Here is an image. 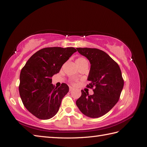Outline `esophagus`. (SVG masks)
Masks as SVG:
<instances>
[{
    "instance_id": "1",
    "label": "esophagus",
    "mask_w": 147,
    "mask_h": 147,
    "mask_svg": "<svg viewBox=\"0 0 147 147\" xmlns=\"http://www.w3.org/2000/svg\"><path fill=\"white\" fill-rule=\"evenodd\" d=\"M74 90V88H72V87H70V88H69V91H73Z\"/></svg>"
}]
</instances>
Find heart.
I'll return each mask as SVG.
<instances>
[{"label": "heart", "mask_w": 147, "mask_h": 147, "mask_svg": "<svg viewBox=\"0 0 147 147\" xmlns=\"http://www.w3.org/2000/svg\"><path fill=\"white\" fill-rule=\"evenodd\" d=\"M75 61H76V63L78 67L84 64L88 63L87 61L84 58H83V57H78V58H77Z\"/></svg>", "instance_id": "1"}]
</instances>
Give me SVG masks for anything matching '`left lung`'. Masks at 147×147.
Segmentation results:
<instances>
[{
	"mask_svg": "<svg viewBox=\"0 0 147 147\" xmlns=\"http://www.w3.org/2000/svg\"><path fill=\"white\" fill-rule=\"evenodd\" d=\"M80 54L86 57L91 64L88 88L95 87L94 94L82 90L76 101L81 112L90 118L103 116L116 104L122 91L124 81L118 64L109 55L97 48H77Z\"/></svg>",
	"mask_w": 147,
	"mask_h": 147,
	"instance_id": "1",
	"label": "left lung"
}]
</instances>
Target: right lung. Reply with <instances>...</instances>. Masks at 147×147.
I'll use <instances>...</instances> for the list:
<instances>
[{
    "label": "right lung",
    "mask_w": 147,
    "mask_h": 147,
    "mask_svg": "<svg viewBox=\"0 0 147 147\" xmlns=\"http://www.w3.org/2000/svg\"><path fill=\"white\" fill-rule=\"evenodd\" d=\"M76 49L73 47L45 48L31 56L21 69L19 86L25 107L35 117L48 119L57 113L69 86L62 83L55 88L51 77L59 73Z\"/></svg>",
    "instance_id": "obj_1"
}]
</instances>
